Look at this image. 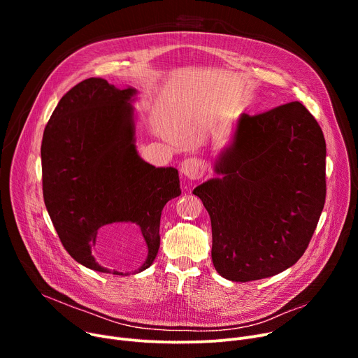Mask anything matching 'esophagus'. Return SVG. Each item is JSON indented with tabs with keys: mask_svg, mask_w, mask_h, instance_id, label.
Listing matches in <instances>:
<instances>
[{
	"mask_svg": "<svg viewBox=\"0 0 358 358\" xmlns=\"http://www.w3.org/2000/svg\"><path fill=\"white\" fill-rule=\"evenodd\" d=\"M181 173L189 180H199L204 176V162L199 158H185L181 162Z\"/></svg>",
	"mask_w": 358,
	"mask_h": 358,
	"instance_id": "obj_1",
	"label": "esophagus"
}]
</instances>
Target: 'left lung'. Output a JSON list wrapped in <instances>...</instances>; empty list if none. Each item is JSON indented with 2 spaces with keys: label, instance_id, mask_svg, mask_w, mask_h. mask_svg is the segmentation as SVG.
<instances>
[{
  "label": "left lung",
  "instance_id": "8db88e82",
  "mask_svg": "<svg viewBox=\"0 0 358 358\" xmlns=\"http://www.w3.org/2000/svg\"><path fill=\"white\" fill-rule=\"evenodd\" d=\"M325 158L322 129L299 101L242 113L215 165L222 177L193 192L209 212L222 277L245 283L296 264L325 204Z\"/></svg>",
  "mask_w": 358,
  "mask_h": 358
}]
</instances>
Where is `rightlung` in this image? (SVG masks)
Here are the masks:
<instances>
[{
    "label": "right lung",
    "instance_id": "add662e5",
    "mask_svg": "<svg viewBox=\"0 0 358 358\" xmlns=\"http://www.w3.org/2000/svg\"><path fill=\"white\" fill-rule=\"evenodd\" d=\"M135 94L103 78L84 80L61 99L43 131L48 213L68 254L101 273L110 271L92 254L100 228L136 223L148 247L138 270L143 271L159 250L164 206L181 194L176 168H155L138 155L130 106Z\"/></svg>",
    "mask_w": 358,
    "mask_h": 358
}]
</instances>
